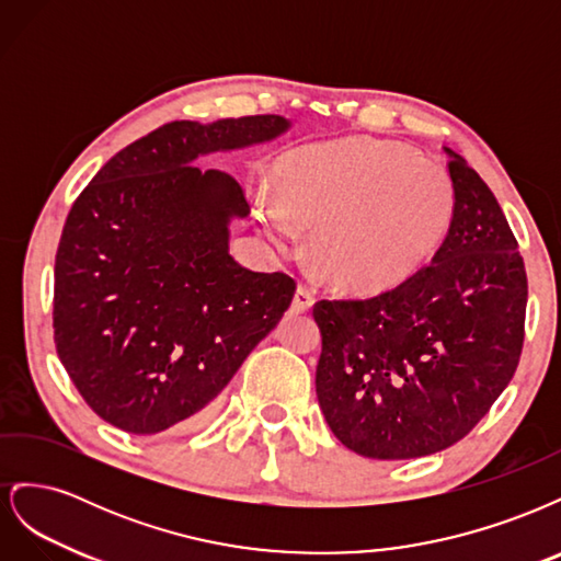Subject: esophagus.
Listing matches in <instances>:
<instances>
[{"instance_id":"34e87169","label":"esophagus","mask_w":561,"mask_h":561,"mask_svg":"<svg viewBox=\"0 0 561 561\" xmlns=\"http://www.w3.org/2000/svg\"><path fill=\"white\" fill-rule=\"evenodd\" d=\"M311 307H313V293H311V287L299 285L295 297H293V311L304 313V311H309Z\"/></svg>"}]
</instances>
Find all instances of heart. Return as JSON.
<instances>
[{
  "label": "heart",
  "instance_id": "1",
  "mask_svg": "<svg viewBox=\"0 0 561 561\" xmlns=\"http://www.w3.org/2000/svg\"><path fill=\"white\" fill-rule=\"evenodd\" d=\"M276 194L254 198L262 229L283 243L293 217L311 227L318 274L344 293H383L443 248L456 194L445 168L383 140L301 147L278 165Z\"/></svg>",
  "mask_w": 561,
  "mask_h": 561
}]
</instances>
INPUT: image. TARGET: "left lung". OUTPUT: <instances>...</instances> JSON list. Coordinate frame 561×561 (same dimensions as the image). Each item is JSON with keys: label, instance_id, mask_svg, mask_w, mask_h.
<instances>
[{"label": "left lung", "instance_id": "left-lung-1", "mask_svg": "<svg viewBox=\"0 0 561 561\" xmlns=\"http://www.w3.org/2000/svg\"><path fill=\"white\" fill-rule=\"evenodd\" d=\"M456 210L412 278L367 299H320L316 393L351 451L398 461L463 439L511 383L524 344L517 239L484 180L447 149Z\"/></svg>", "mask_w": 561, "mask_h": 561}]
</instances>
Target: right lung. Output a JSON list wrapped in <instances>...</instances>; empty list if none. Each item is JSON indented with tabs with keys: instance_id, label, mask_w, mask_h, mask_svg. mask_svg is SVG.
Instances as JSON below:
<instances>
[{
	"instance_id": "1",
	"label": "right lung",
	"mask_w": 561,
	"mask_h": 561,
	"mask_svg": "<svg viewBox=\"0 0 561 561\" xmlns=\"http://www.w3.org/2000/svg\"><path fill=\"white\" fill-rule=\"evenodd\" d=\"M283 116L171 122L114 154L65 219L54 339L91 410L135 435L194 426L276 328L297 283L229 254L241 184L198 154L276 138Z\"/></svg>"
}]
</instances>
